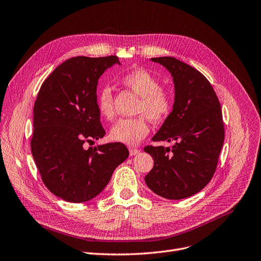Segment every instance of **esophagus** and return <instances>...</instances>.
Returning a JSON list of instances; mask_svg holds the SVG:
<instances>
[{
    "instance_id": "esophagus-1",
    "label": "esophagus",
    "mask_w": 261,
    "mask_h": 261,
    "mask_svg": "<svg viewBox=\"0 0 261 261\" xmlns=\"http://www.w3.org/2000/svg\"><path fill=\"white\" fill-rule=\"evenodd\" d=\"M141 151L139 150V148H136V147H129V155L130 156H135L139 154Z\"/></svg>"
}]
</instances>
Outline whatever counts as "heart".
<instances>
[{"label":"heart","instance_id":"b5f03b06","mask_svg":"<svg viewBox=\"0 0 261 261\" xmlns=\"http://www.w3.org/2000/svg\"><path fill=\"white\" fill-rule=\"evenodd\" d=\"M119 83L139 95L136 104L135 118L121 119L111 127L109 137L116 142L135 145L150 132L145 117L153 123L167 120L174 107V97L171 91L160 87V82L152 73L144 69H136L122 74ZM96 107L100 115L111 120L115 117L114 94L110 86L104 85L96 93Z\"/></svg>","mask_w":261,"mask_h":261}]
</instances>
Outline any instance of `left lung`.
<instances>
[{"label":"left lung","instance_id":"left-lung-1","mask_svg":"<svg viewBox=\"0 0 261 261\" xmlns=\"http://www.w3.org/2000/svg\"><path fill=\"white\" fill-rule=\"evenodd\" d=\"M151 60L168 69L175 88L174 107L152 140L175 144L144 147L154 159L144 180L157 195L180 200L201 191L215 174L224 142L221 105L200 71L174 57Z\"/></svg>","mask_w":261,"mask_h":261}]
</instances>
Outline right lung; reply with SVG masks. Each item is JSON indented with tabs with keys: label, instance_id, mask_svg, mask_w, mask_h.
Masks as SVG:
<instances>
[{
	"label": "right lung",
	"instance_id": "obj_1",
	"mask_svg": "<svg viewBox=\"0 0 261 261\" xmlns=\"http://www.w3.org/2000/svg\"><path fill=\"white\" fill-rule=\"evenodd\" d=\"M115 64L120 63L114 55L72 57L49 74L37 95L32 154L45 187L67 202L83 203L100 194L128 157L120 142L84 146L105 135L96 87Z\"/></svg>",
	"mask_w": 261,
	"mask_h": 261
}]
</instances>
